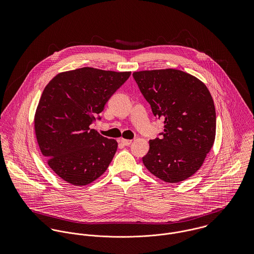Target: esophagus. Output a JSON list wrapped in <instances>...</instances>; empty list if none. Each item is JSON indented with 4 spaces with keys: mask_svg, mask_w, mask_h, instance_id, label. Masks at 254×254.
<instances>
[{
    "mask_svg": "<svg viewBox=\"0 0 254 254\" xmlns=\"http://www.w3.org/2000/svg\"><path fill=\"white\" fill-rule=\"evenodd\" d=\"M121 144L124 145H130L132 144V140H126V139H121L120 140Z\"/></svg>",
    "mask_w": 254,
    "mask_h": 254,
    "instance_id": "esophagus-1",
    "label": "esophagus"
}]
</instances>
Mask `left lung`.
<instances>
[{
    "mask_svg": "<svg viewBox=\"0 0 254 254\" xmlns=\"http://www.w3.org/2000/svg\"><path fill=\"white\" fill-rule=\"evenodd\" d=\"M133 77L164 132L149 141L146 169L167 183H179L202 165L215 140L216 112L207 87L178 69L145 70Z\"/></svg>",
    "mask_w": 254,
    "mask_h": 254,
    "instance_id": "1",
    "label": "left lung"
}]
</instances>
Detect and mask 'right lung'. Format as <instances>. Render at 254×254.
Instances as JSON below:
<instances>
[{
  "mask_svg": "<svg viewBox=\"0 0 254 254\" xmlns=\"http://www.w3.org/2000/svg\"><path fill=\"white\" fill-rule=\"evenodd\" d=\"M130 71L115 72L82 67L59 73L45 87L37 107V142L50 168L63 180L86 186L109 167L117 142L90 125Z\"/></svg>",
  "mask_w": 254,
  "mask_h": 254,
  "instance_id": "right-lung-1",
  "label": "right lung"
}]
</instances>
